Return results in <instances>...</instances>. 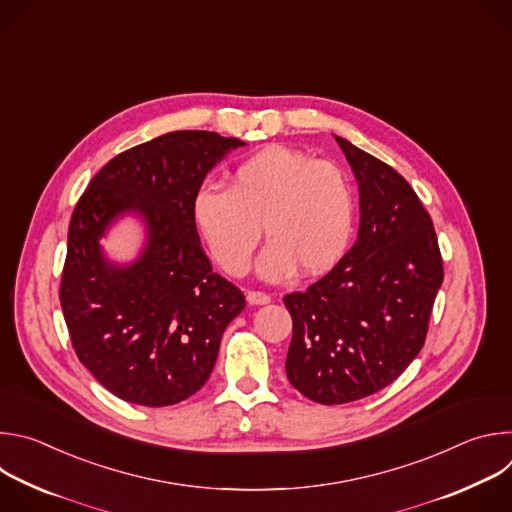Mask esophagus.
<instances>
[{"mask_svg":"<svg viewBox=\"0 0 512 512\" xmlns=\"http://www.w3.org/2000/svg\"><path fill=\"white\" fill-rule=\"evenodd\" d=\"M247 302L251 306H265L271 302V296L265 294V291H247Z\"/></svg>","mask_w":512,"mask_h":512,"instance_id":"1","label":"esophagus"}]
</instances>
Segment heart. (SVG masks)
<instances>
[{
	"mask_svg": "<svg viewBox=\"0 0 512 512\" xmlns=\"http://www.w3.org/2000/svg\"><path fill=\"white\" fill-rule=\"evenodd\" d=\"M354 192L346 172L328 160L269 145L241 162L229 190L202 186L192 200L194 225L229 275L249 271L261 241L259 273L269 281L332 269L354 229Z\"/></svg>",
	"mask_w": 512,
	"mask_h": 512,
	"instance_id": "heart-1",
	"label": "heart"
}]
</instances>
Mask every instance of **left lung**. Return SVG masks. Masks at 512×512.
<instances>
[{
	"mask_svg": "<svg viewBox=\"0 0 512 512\" xmlns=\"http://www.w3.org/2000/svg\"><path fill=\"white\" fill-rule=\"evenodd\" d=\"M336 141L358 180L356 243L322 279L283 298L294 322L287 379L322 405L375 395L409 367L444 281L431 216L409 182Z\"/></svg>",
	"mask_w": 512,
	"mask_h": 512,
	"instance_id": "obj_1",
	"label": "left lung"
}]
</instances>
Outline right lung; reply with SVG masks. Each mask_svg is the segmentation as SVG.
<instances>
[{"label":"right lung","instance_id":"1","mask_svg":"<svg viewBox=\"0 0 512 512\" xmlns=\"http://www.w3.org/2000/svg\"><path fill=\"white\" fill-rule=\"evenodd\" d=\"M245 141L172 131L115 156L79 198L68 225L60 306L79 360L115 397L166 407L210 377L243 291L212 271L192 218L206 174ZM137 211L149 241L131 266L102 257L98 239Z\"/></svg>","mask_w":512,"mask_h":512}]
</instances>
